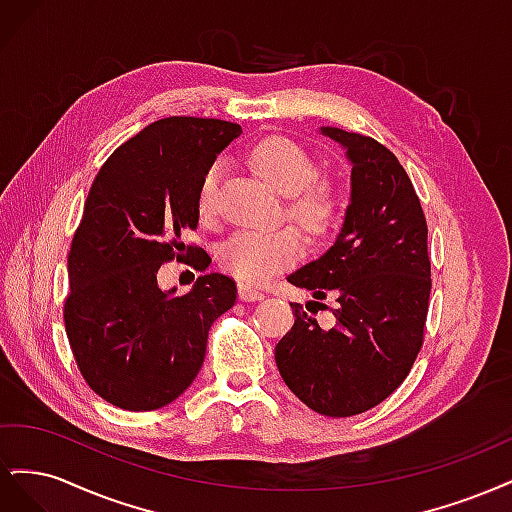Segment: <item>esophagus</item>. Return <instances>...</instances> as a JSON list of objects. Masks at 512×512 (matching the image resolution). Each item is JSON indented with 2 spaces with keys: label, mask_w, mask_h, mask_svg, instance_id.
<instances>
[{
  "label": "esophagus",
  "mask_w": 512,
  "mask_h": 512,
  "mask_svg": "<svg viewBox=\"0 0 512 512\" xmlns=\"http://www.w3.org/2000/svg\"><path fill=\"white\" fill-rule=\"evenodd\" d=\"M239 299L241 301H262L265 299V294L252 288L250 284H239Z\"/></svg>",
  "instance_id": "1"
}]
</instances>
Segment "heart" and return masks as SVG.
<instances>
[{
  "instance_id": "1",
  "label": "heart",
  "mask_w": 512,
  "mask_h": 512,
  "mask_svg": "<svg viewBox=\"0 0 512 512\" xmlns=\"http://www.w3.org/2000/svg\"><path fill=\"white\" fill-rule=\"evenodd\" d=\"M252 164L277 192L288 194V211L307 232L322 235L337 213V194L329 181L314 179L316 164L290 138L271 136L252 151ZM222 162H213L198 183L196 209L203 220L218 211ZM303 237L294 228H247L232 235L220 254L224 271L260 286L290 269L303 256Z\"/></svg>"
}]
</instances>
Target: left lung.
Segmentation results:
<instances>
[{"mask_svg":"<svg viewBox=\"0 0 512 512\" xmlns=\"http://www.w3.org/2000/svg\"><path fill=\"white\" fill-rule=\"evenodd\" d=\"M320 134L346 151L350 198L333 245L288 282L314 299L335 297L337 324L320 329L307 305L290 303L294 324L275 346V363L307 408L352 416L389 397L421 350L431 292L427 222L389 149L331 126Z\"/></svg>","mask_w":512,"mask_h":512,"instance_id":"obj_1","label":"left lung"}]
</instances>
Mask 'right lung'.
<instances>
[{
    "mask_svg": "<svg viewBox=\"0 0 512 512\" xmlns=\"http://www.w3.org/2000/svg\"><path fill=\"white\" fill-rule=\"evenodd\" d=\"M241 126L222 119L166 117L123 143L100 168L68 256L66 333L91 391L130 412L175 401L198 376L211 324L235 305L222 273L192 290H162L164 262L211 258L183 243L198 226L196 192L205 170Z\"/></svg>",
    "mask_w": 512,
    "mask_h": 512,
    "instance_id": "1",
    "label": "right lung"
}]
</instances>
